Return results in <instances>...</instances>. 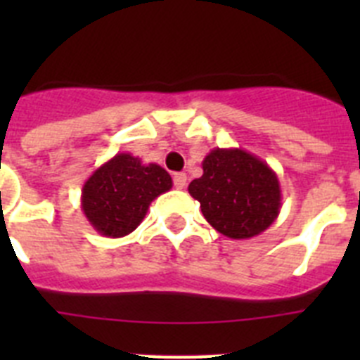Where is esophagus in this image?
<instances>
[{
	"label": "esophagus",
	"instance_id": "1",
	"mask_svg": "<svg viewBox=\"0 0 360 360\" xmlns=\"http://www.w3.org/2000/svg\"><path fill=\"white\" fill-rule=\"evenodd\" d=\"M173 184L176 189H184L187 186V174L186 173H176L173 176Z\"/></svg>",
	"mask_w": 360,
	"mask_h": 360
}]
</instances>
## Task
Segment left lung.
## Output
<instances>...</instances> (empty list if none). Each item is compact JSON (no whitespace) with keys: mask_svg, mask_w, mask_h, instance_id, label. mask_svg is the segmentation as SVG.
Listing matches in <instances>:
<instances>
[{"mask_svg":"<svg viewBox=\"0 0 360 360\" xmlns=\"http://www.w3.org/2000/svg\"><path fill=\"white\" fill-rule=\"evenodd\" d=\"M203 174L189 184L209 224L231 240H249L274 224L281 187L270 165L245 149L214 148L202 162Z\"/></svg>","mask_w":360,"mask_h":360,"instance_id":"left-lung-1","label":"left lung"}]
</instances>
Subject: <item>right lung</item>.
<instances>
[{
  "instance_id": "obj_1",
  "label": "right lung",
  "mask_w": 360,
  "mask_h": 360,
  "mask_svg": "<svg viewBox=\"0 0 360 360\" xmlns=\"http://www.w3.org/2000/svg\"><path fill=\"white\" fill-rule=\"evenodd\" d=\"M171 187L173 180L164 167L117 153L84 182L81 207L98 234L122 238L141 225L153 200Z\"/></svg>"
}]
</instances>
